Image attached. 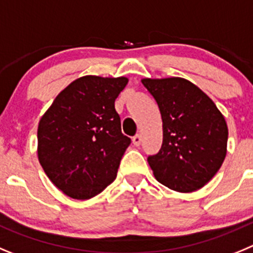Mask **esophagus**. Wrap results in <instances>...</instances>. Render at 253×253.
Listing matches in <instances>:
<instances>
[{"instance_id":"esophagus-1","label":"esophagus","mask_w":253,"mask_h":253,"mask_svg":"<svg viewBox=\"0 0 253 253\" xmlns=\"http://www.w3.org/2000/svg\"><path fill=\"white\" fill-rule=\"evenodd\" d=\"M132 142H133V145L135 146H140L141 142H142V136L141 135H136L132 137Z\"/></svg>"}]
</instances>
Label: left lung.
<instances>
[{"instance_id":"1","label":"left lung","mask_w":253,"mask_h":253,"mask_svg":"<svg viewBox=\"0 0 253 253\" xmlns=\"http://www.w3.org/2000/svg\"><path fill=\"white\" fill-rule=\"evenodd\" d=\"M158 102L163 145L147 159L159 183L179 193L203 188L227 155L228 127L215 103L188 79L143 78Z\"/></svg>"}]
</instances>
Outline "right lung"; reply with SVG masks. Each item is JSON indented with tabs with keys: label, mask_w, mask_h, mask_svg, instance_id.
Returning a JSON list of instances; mask_svg holds the SVG:
<instances>
[{
	"label": "right lung",
	"mask_w": 253,
	"mask_h": 253,
	"mask_svg": "<svg viewBox=\"0 0 253 253\" xmlns=\"http://www.w3.org/2000/svg\"><path fill=\"white\" fill-rule=\"evenodd\" d=\"M127 83L126 77H81L40 118L39 163L50 181L73 199L98 195L117 176L131 140L121 132L115 101Z\"/></svg>",
	"instance_id": "obj_1"
}]
</instances>
